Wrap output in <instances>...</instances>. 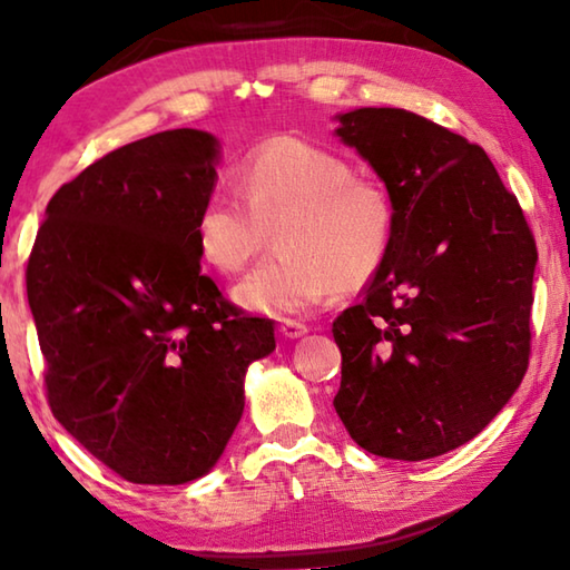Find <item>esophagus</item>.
Segmentation results:
<instances>
[{
  "label": "esophagus",
  "instance_id": "1",
  "mask_svg": "<svg viewBox=\"0 0 570 570\" xmlns=\"http://www.w3.org/2000/svg\"><path fill=\"white\" fill-rule=\"evenodd\" d=\"M278 332H282V336H286V340H296V336H304L308 332V326L304 322H296V320H282V324H278Z\"/></svg>",
  "mask_w": 570,
  "mask_h": 570
}]
</instances>
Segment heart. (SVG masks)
<instances>
[{"label":"heart","instance_id":"heart-1","mask_svg":"<svg viewBox=\"0 0 570 570\" xmlns=\"http://www.w3.org/2000/svg\"><path fill=\"white\" fill-rule=\"evenodd\" d=\"M238 193L214 190L193 234L220 274H238L278 236V254L236 286V302L262 314H302L340 292H360L380 272L394 236V204L377 180L314 142L278 135L236 168Z\"/></svg>","mask_w":570,"mask_h":570}]
</instances>
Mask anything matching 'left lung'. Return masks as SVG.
Returning <instances> with one entry per match:
<instances>
[{
	"label": "left lung",
	"mask_w": 570,
	"mask_h": 570,
	"mask_svg": "<svg viewBox=\"0 0 570 570\" xmlns=\"http://www.w3.org/2000/svg\"><path fill=\"white\" fill-rule=\"evenodd\" d=\"M336 135L387 186L394 236L362 302L332 324L334 410L372 455L438 458L485 430L525 377L533 230L485 150L442 125L360 108Z\"/></svg>",
	"instance_id": "8db88e82"
}]
</instances>
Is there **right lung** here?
<instances>
[{
	"mask_svg": "<svg viewBox=\"0 0 570 570\" xmlns=\"http://www.w3.org/2000/svg\"><path fill=\"white\" fill-rule=\"evenodd\" d=\"M218 142L166 130L60 186L27 262V298L55 420L115 475L180 485L216 465L244 414L274 322L200 274L193 220Z\"/></svg>",
	"mask_w": 570,
	"mask_h": 570,
	"instance_id": "add662e5",
	"label": "right lung"
}]
</instances>
